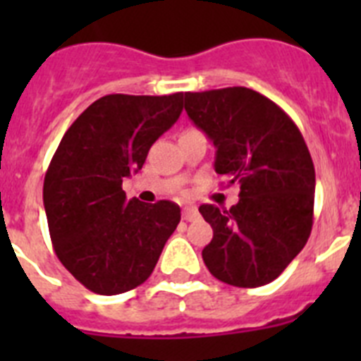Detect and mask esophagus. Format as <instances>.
Wrapping results in <instances>:
<instances>
[{
	"instance_id": "obj_1",
	"label": "esophagus",
	"mask_w": 361,
	"mask_h": 361,
	"mask_svg": "<svg viewBox=\"0 0 361 361\" xmlns=\"http://www.w3.org/2000/svg\"><path fill=\"white\" fill-rule=\"evenodd\" d=\"M197 216H199V209L195 208V206H184L183 208V219L188 220V222H191V220H195Z\"/></svg>"
}]
</instances>
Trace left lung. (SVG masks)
I'll return each instance as SVG.
<instances>
[{
	"label": "left lung",
	"instance_id": "left-lung-1",
	"mask_svg": "<svg viewBox=\"0 0 361 361\" xmlns=\"http://www.w3.org/2000/svg\"><path fill=\"white\" fill-rule=\"evenodd\" d=\"M184 110L216 148V173L240 184L229 209L199 208L213 228L204 264L235 288L266 286L311 235L317 180L304 137L282 108L244 86L186 92Z\"/></svg>",
	"mask_w": 361,
	"mask_h": 361
}]
</instances>
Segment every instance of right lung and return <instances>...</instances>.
Masks as SVG:
<instances>
[{
	"label": "right lung",
	"mask_w": 361,
	"mask_h": 361,
	"mask_svg": "<svg viewBox=\"0 0 361 361\" xmlns=\"http://www.w3.org/2000/svg\"><path fill=\"white\" fill-rule=\"evenodd\" d=\"M180 111L183 92L104 95L73 121L50 161L43 204L54 251L97 295L141 286L180 222L171 200H128L123 190Z\"/></svg>",
	"instance_id": "right-lung-1"
}]
</instances>
